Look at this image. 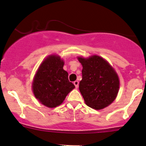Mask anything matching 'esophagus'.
Returning a JSON list of instances; mask_svg holds the SVG:
<instances>
[{
    "label": "esophagus",
    "mask_w": 146,
    "mask_h": 146,
    "mask_svg": "<svg viewBox=\"0 0 146 146\" xmlns=\"http://www.w3.org/2000/svg\"><path fill=\"white\" fill-rule=\"evenodd\" d=\"M73 84H74L75 86H76V88H78V85H79V82H78V81H77V80H76V81H74V82H73Z\"/></svg>",
    "instance_id": "1"
}]
</instances>
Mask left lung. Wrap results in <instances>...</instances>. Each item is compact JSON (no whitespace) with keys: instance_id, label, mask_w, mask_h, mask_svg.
I'll list each match as a JSON object with an SVG mask.
<instances>
[{"instance_id":"obj_1","label":"left lung","mask_w":146,"mask_h":146,"mask_svg":"<svg viewBox=\"0 0 146 146\" xmlns=\"http://www.w3.org/2000/svg\"><path fill=\"white\" fill-rule=\"evenodd\" d=\"M82 65V79L79 90L85 104L96 110L109 106L115 99L119 87L114 69L105 59L96 55L88 59L78 57Z\"/></svg>"}]
</instances>
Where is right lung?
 <instances>
[{"mask_svg": "<svg viewBox=\"0 0 146 146\" xmlns=\"http://www.w3.org/2000/svg\"><path fill=\"white\" fill-rule=\"evenodd\" d=\"M64 64L59 56L51 55L42 61L33 80L35 96L49 108L62 104L67 94L75 88L69 82L68 73L63 69Z\"/></svg>", "mask_w": 146, "mask_h": 146, "instance_id": "add662e5", "label": "right lung"}]
</instances>
